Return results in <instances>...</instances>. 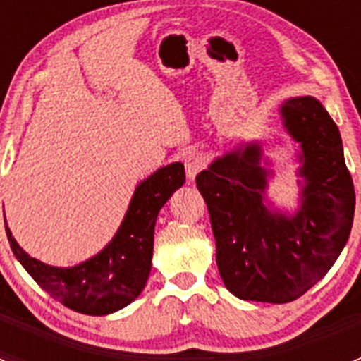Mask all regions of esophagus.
<instances>
[{
    "label": "esophagus",
    "instance_id": "34e87169",
    "mask_svg": "<svg viewBox=\"0 0 361 361\" xmlns=\"http://www.w3.org/2000/svg\"><path fill=\"white\" fill-rule=\"evenodd\" d=\"M204 167H206V159H204V155L199 154V152H192V154H188L187 159H185V171H187V178L190 181L195 180V176L201 173Z\"/></svg>",
    "mask_w": 361,
    "mask_h": 361
}]
</instances>
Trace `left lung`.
<instances>
[{"label": "left lung", "mask_w": 361, "mask_h": 361, "mask_svg": "<svg viewBox=\"0 0 361 361\" xmlns=\"http://www.w3.org/2000/svg\"><path fill=\"white\" fill-rule=\"evenodd\" d=\"M297 154L300 206L276 209L267 199L274 174L258 141L239 143L195 178L207 204L216 241V264L231 293L243 300L285 304L330 271L349 239L355 187L345 167L341 133L311 96L279 108Z\"/></svg>", "instance_id": "8db88e82"}]
</instances>
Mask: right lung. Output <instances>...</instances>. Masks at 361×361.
Segmentation results:
<instances>
[{
	"label": "right lung",
	"instance_id": "add662e5",
	"mask_svg": "<svg viewBox=\"0 0 361 361\" xmlns=\"http://www.w3.org/2000/svg\"><path fill=\"white\" fill-rule=\"evenodd\" d=\"M183 183L181 162L150 174L134 190L129 209L111 241L99 253L73 267H54L29 257L6 225L10 248L29 276L63 305L82 314H111L143 292L152 271L159 211Z\"/></svg>",
	"mask_w": 361,
	"mask_h": 361
}]
</instances>
